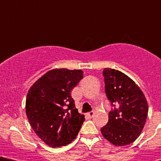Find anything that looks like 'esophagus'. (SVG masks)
I'll return each instance as SVG.
<instances>
[{"instance_id":"esophagus-1","label":"esophagus","mask_w":161,"mask_h":161,"mask_svg":"<svg viewBox=\"0 0 161 161\" xmlns=\"http://www.w3.org/2000/svg\"><path fill=\"white\" fill-rule=\"evenodd\" d=\"M94 114H95L94 111H90V112H89V113L86 114H87L88 117L90 118V119H91V118H93V116H94Z\"/></svg>"}]
</instances>
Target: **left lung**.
<instances>
[{"label": "left lung", "mask_w": 161, "mask_h": 161, "mask_svg": "<svg viewBox=\"0 0 161 161\" xmlns=\"http://www.w3.org/2000/svg\"><path fill=\"white\" fill-rule=\"evenodd\" d=\"M102 74L106 94L114 109L101 131L115 146L128 145L139 137L146 123L147 100L135 81L120 71L104 68Z\"/></svg>", "instance_id": "8db88e82"}]
</instances>
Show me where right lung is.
Instances as JSON below:
<instances>
[{"mask_svg": "<svg viewBox=\"0 0 161 161\" xmlns=\"http://www.w3.org/2000/svg\"><path fill=\"white\" fill-rule=\"evenodd\" d=\"M83 71L55 68L44 74L29 89L25 113L31 127L52 147L70 143L78 135L85 115L78 113L71 91Z\"/></svg>", "mask_w": 161, "mask_h": 161, "instance_id": "right-lung-1", "label": "right lung"}]
</instances>
